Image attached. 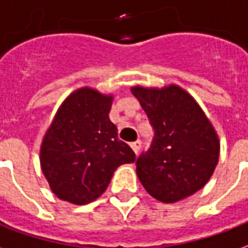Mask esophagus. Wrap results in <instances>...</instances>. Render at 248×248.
<instances>
[{"label": "esophagus", "instance_id": "34e87169", "mask_svg": "<svg viewBox=\"0 0 248 248\" xmlns=\"http://www.w3.org/2000/svg\"><path fill=\"white\" fill-rule=\"evenodd\" d=\"M131 148L133 149L135 153H137V152L140 151V148H141V141H140V140H137V141L135 142H131Z\"/></svg>", "mask_w": 248, "mask_h": 248}]
</instances>
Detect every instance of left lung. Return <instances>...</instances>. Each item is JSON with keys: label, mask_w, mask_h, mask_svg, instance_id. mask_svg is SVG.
<instances>
[{"label": "left lung", "mask_w": 248, "mask_h": 248, "mask_svg": "<svg viewBox=\"0 0 248 248\" xmlns=\"http://www.w3.org/2000/svg\"><path fill=\"white\" fill-rule=\"evenodd\" d=\"M151 120L155 139L136 161L139 180L149 194L164 203L193 196L210 180L219 160V139L190 93L177 84L133 86Z\"/></svg>", "instance_id": "8db88e82"}]
</instances>
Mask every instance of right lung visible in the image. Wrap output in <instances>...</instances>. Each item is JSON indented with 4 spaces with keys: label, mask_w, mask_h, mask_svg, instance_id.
Returning <instances> with one entry per match:
<instances>
[{
    "label": "right lung",
    "mask_w": 248,
    "mask_h": 248,
    "mask_svg": "<svg viewBox=\"0 0 248 248\" xmlns=\"http://www.w3.org/2000/svg\"><path fill=\"white\" fill-rule=\"evenodd\" d=\"M112 102L111 93L82 87L58 108L43 136L39 161L59 200L74 205L90 203L106 191L119 166L136 161L109 120Z\"/></svg>",
    "instance_id": "right-lung-1"
}]
</instances>
